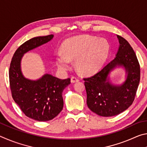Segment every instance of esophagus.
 <instances>
[{"label":"esophagus","mask_w":147,"mask_h":147,"mask_svg":"<svg viewBox=\"0 0 147 147\" xmlns=\"http://www.w3.org/2000/svg\"><path fill=\"white\" fill-rule=\"evenodd\" d=\"M79 81V80L78 78H76V76H72L71 78V82L72 83H75V82H78Z\"/></svg>","instance_id":"esophagus-1"}]
</instances>
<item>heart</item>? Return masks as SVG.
Wrapping results in <instances>:
<instances>
[{
    "label": "heart",
    "instance_id": "1",
    "mask_svg": "<svg viewBox=\"0 0 147 147\" xmlns=\"http://www.w3.org/2000/svg\"><path fill=\"white\" fill-rule=\"evenodd\" d=\"M61 51L56 55L59 68L67 70L70 61L75 60L79 73L91 74L97 71L108 58L109 44L104 38L85 35L67 39L61 45Z\"/></svg>",
    "mask_w": 147,
    "mask_h": 147
}]
</instances>
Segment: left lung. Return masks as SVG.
<instances>
[{
  "instance_id": "left-lung-1",
  "label": "left lung",
  "mask_w": 147,
  "mask_h": 147,
  "mask_svg": "<svg viewBox=\"0 0 147 147\" xmlns=\"http://www.w3.org/2000/svg\"><path fill=\"white\" fill-rule=\"evenodd\" d=\"M119 48L115 58L94 75L84 78L87 104L97 115L112 117L127 109L135 99L140 81V65L135 52L128 42L117 36ZM117 66H122L127 74L125 82L115 86L109 82V73Z\"/></svg>"
}]
</instances>
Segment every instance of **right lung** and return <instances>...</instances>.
<instances>
[{
    "mask_svg": "<svg viewBox=\"0 0 147 147\" xmlns=\"http://www.w3.org/2000/svg\"><path fill=\"white\" fill-rule=\"evenodd\" d=\"M53 35L29 39L16 50L9 70V86L14 101L26 116L38 121H48L61 112L63 107L62 93L71 79L61 80L45 74L38 80L24 78L21 71L24 54L47 43Z\"/></svg>",
    "mask_w": 147,
    "mask_h": 147,
    "instance_id": "obj_1",
    "label": "right lung"
}]
</instances>
